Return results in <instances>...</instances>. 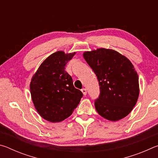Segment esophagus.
<instances>
[{
  "label": "esophagus",
  "mask_w": 158,
  "mask_h": 158,
  "mask_svg": "<svg viewBox=\"0 0 158 158\" xmlns=\"http://www.w3.org/2000/svg\"><path fill=\"white\" fill-rule=\"evenodd\" d=\"M81 92H82L83 94H84V95H85L87 94V90H86V89H81Z\"/></svg>",
  "instance_id": "obj_1"
}]
</instances>
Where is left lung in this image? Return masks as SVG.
Wrapping results in <instances>:
<instances>
[{"mask_svg":"<svg viewBox=\"0 0 158 158\" xmlns=\"http://www.w3.org/2000/svg\"><path fill=\"white\" fill-rule=\"evenodd\" d=\"M97 76L100 94L95 101L102 117L117 121L127 116L139 95V77L132 63L116 51L100 48L83 53Z\"/></svg>","mask_w":158,"mask_h":158,"instance_id":"1","label":"left lung"}]
</instances>
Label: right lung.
<instances>
[{
	"instance_id": "add662e5",
	"label": "right lung",
	"mask_w": 158,
	"mask_h": 158,
	"mask_svg": "<svg viewBox=\"0 0 158 158\" xmlns=\"http://www.w3.org/2000/svg\"><path fill=\"white\" fill-rule=\"evenodd\" d=\"M75 52L58 51L47 57L31 79L30 90L35 108L41 117L52 123L63 121L78 106L83 93L74 88L65 70Z\"/></svg>"
}]
</instances>
